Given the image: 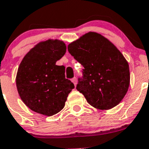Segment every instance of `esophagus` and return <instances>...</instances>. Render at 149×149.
Returning <instances> with one entry per match:
<instances>
[{"instance_id":"obj_1","label":"esophagus","mask_w":149,"mask_h":149,"mask_svg":"<svg viewBox=\"0 0 149 149\" xmlns=\"http://www.w3.org/2000/svg\"><path fill=\"white\" fill-rule=\"evenodd\" d=\"M72 81L73 82V84H74V86H76V85H77V78H76V77H73L72 80Z\"/></svg>"}]
</instances>
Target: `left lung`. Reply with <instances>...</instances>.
<instances>
[{"mask_svg":"<svg viewBox=\"0 0 149 149\" xmlns=\"http://www.w3.org/2000/svg\"><path fill=\"white\" fill-rule=\"evenodd\" d=\"M68 51L84 66L76 89L91 106L109 110L120 103L130 84L129 65L112 42L89 32L68 45Z\"/></svg>","mask_w":149,"mask_h":149,"instance_id":"left-lung-1","label":"left lung"}]
</instances>
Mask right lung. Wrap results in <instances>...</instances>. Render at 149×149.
<instances>
[{
	"label": "right lung",
	"instance_id": "add662e5",
	"mask_svg": "<svg viewBox=\"0 0 149 149\" xmlns=\"http://www.w3.org/2000/svg\"><path fill=\"white\" fill-rule=\"evenodd\" d=\"M62 41L39 43L25 55L18 67L16 86L23 102L30 110L53 116L65 106L68 95L74 88L65 77V66L56 62L65 54Z\"/></svg>",
	"mask_w": 149,
	"mask_h": 149
}]
</instances>
